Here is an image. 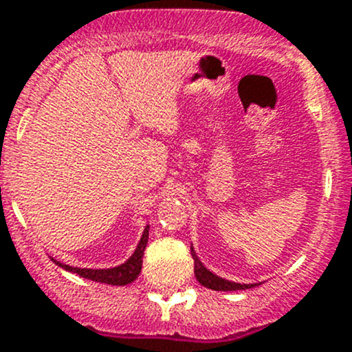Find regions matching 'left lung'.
Segmentation results:
<instances>
[{
  "mask_svg": "<svg viewBox=\"0 0 352 352\" xmlns=\"http://www.w3.org/2000/svg\"><path fill=\"white\" fill-rule=\"evenodd\" d=\"M190 254H192L194 258V274H196V279L201 283L204 287H209V289L214 291H236V289H250V287L257 286V285H240V283H233L228 281V279H223L219 276L212 274L209 269H206L202 265V262L199 261V257L194 252V248L190 247Z\"/></svg>",
  "mask_w": 352,
  "mask_h": 352,
  "instance_id": "left-lung-1",
  "label": "left lung"
}]
</instances>
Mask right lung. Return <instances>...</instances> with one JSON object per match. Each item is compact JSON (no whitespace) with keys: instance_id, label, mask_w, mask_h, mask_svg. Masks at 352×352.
I'll list each match as a JSON object with an SVG mask.
<instances>
[{"instance_id":"obj_1","label":"right lung","mask_w":352,"mask_h":352,"mask_svg":"<svg viewBox=\"0 0 352 352\" xmlns=\"http://www.w3.org/2000/svg\"><path fill=\"white\" fill-rule=\"evenodd\" d=\"M148 232H150V226H146L143 232V236H141L140 243H138L134 254L127 258L124 264L117 265V267L112 269H81V267H73V265H66L58 262L56 258L52 261L59 265V267L66 269V271L74 272V274L81 276L85 279H90V281L97 283H105V285H113V286H126L129 283H133L134 279L140 276L141 265H143V254L144 248H146L148 243Z\"/></svg>"}]
</instances>
